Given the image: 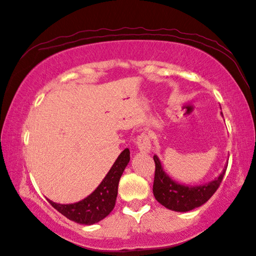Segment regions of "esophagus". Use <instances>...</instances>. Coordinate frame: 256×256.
<instances>
[{"instance_id": "34e87169", "label": "esophagus", "mask_w": 256, "mask_h": 256, "mask_svg": "<svg viewBox=\"0 0 256 256\" xmlns=\"http://www.w3.org/2000/svg\"><path fill=\"white\" fill-rule=\"evenodd\" d=\"M136 144L138 146V150L140 153H150V148H152V144H150V136L146 133H142L140 134L138 138H136Z\"/></svg>"}]
</instances>
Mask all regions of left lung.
Returning <instances> with one entry per match:
<instances>
[{"instance_id":"left-lung-1","label":"left lung","mask_w":256,"mask_h":256,"mask_svg":"<svg viewBox=\"0 0 256 256\" xmlns=\"http://www.w3.org/2000/svg\"><path fill=\"white\" fill-rule=\"evenodd\" d=\"M154 162L153 194L155 199L165 208L177 212H187L206 204L219 188L228 167L226 164L219 177L214 180L199 186H188L172 180L168 174L165 172L157 155H154Z\"/></svg>"}]
</instances>
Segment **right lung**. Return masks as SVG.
I'll use <instances>...</instances> for the list:
<instances>
[{
  "instance_id": "obj_1",
  "label": "right lung",
  "mask_w": 256,
  "mask_h": 256,
  "mask_svg": "<svg viewBox=\"0 0 256 256\" xmlns=\"http://www.w3.org/2000/svg\"><path fill=\"white\" fill-rule=\"evenodd\" d=\"M130 162V150L125 148L94 192L76 204H62L47 199L54 208L69 220L91 226L104 219L116 206L118 182Z\"/></svg>"
}]
</instances>
